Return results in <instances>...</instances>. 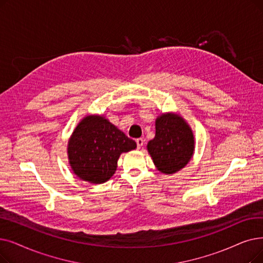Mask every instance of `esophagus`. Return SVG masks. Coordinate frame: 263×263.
<instances>
[{
	"mask_svg": "<svg viewBox=\"0 0 263 263\" xmlns=\"http://www.w3.org/2000/svg\"><path fill=\"white\" fill-rule=\"evenodd\" d=\"M136 145H138V148L140 149V148H142V146H143V144H144V140L142 139V138H140V139H136Z\"/></svg>",
	"mask_w": 263,
	"mask_h": 263,
	"instance_id": "1",
	"label": "esophagus"
}]
</instances>
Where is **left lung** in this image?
Masks as SVG:
<instances>
[{
	"label": "left lung",
	"mask_w": 263,
	"mask_h": 263,
	"mask_svg": "<svg viewBox=\"0 0 263 263\" xmlns=\"http://www.w3.org/2000/svg\"><path fill=\"white\" fill-rule=\"evenodd\" d=\"M156 167L173 174L185 167L195 152V138L189 124L176 114H162L156 119V135L147 144Z\"/></svg>",
	"instance_id": "8db88e82"
}]
</instances>
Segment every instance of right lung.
<instances>
[{
    "label": "right lung",
    "mask_w": 263,
    "mask_h": 263,
    "mask_svg": "<svg viewBox=\"0 0 263 263\" xmlns=\"http://www.w3.org/2000/svg\"><path fill=\"white\" fill-rule=\"evenodd\" d=\"M135 148L136 143L105 117L88 115L68 140V162L82 180L102 184L116 172L120 155Z\"/></svg>",
    "instance_id": "add662e5"
}]
</instances>
